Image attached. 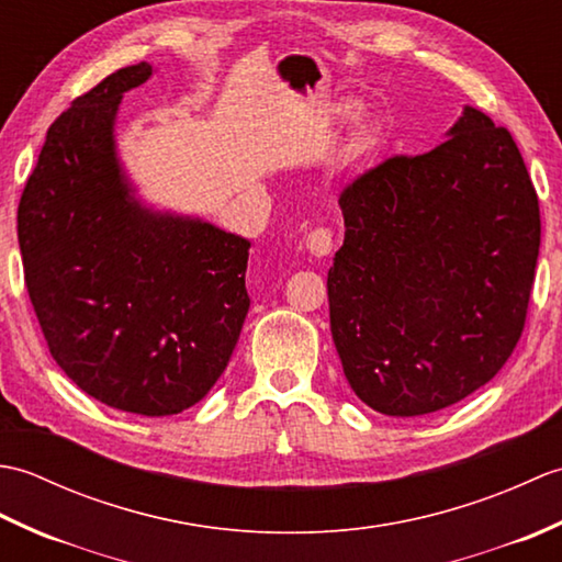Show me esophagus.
I'll return each mask as SVG.
<instances>
[{"mask_svg": "<svg viewBox=\"0 0 562 562\" xmlns=\"http://www.w3.org/2000/svg\"><path fill=\"white\" fill-rule=\"evenodd\" d=\"M306 248L312 256L326 258L333 250V234L328 229H324V226H318V229H314L306 236Z\"/></svg>", "mask_w": 562, "mask_h": 562, "instance_id": "1", "label": "esophagus"}]
</instances>
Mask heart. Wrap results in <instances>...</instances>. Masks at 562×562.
Masks as SVG:
<instances>
[{
    "instance_id": "1",
    "label": "heart",
    "mask_w": 562,
    "mask_h": 562,
    "mask_svg": "<svg viewBox=\"0 0 562 562\" xmlns=\"http://www.w3.org/2000/svg\"><path fill=\"white\" fill-rule=\"evenodd\" d=\"M355 111L357 109L352 103H345L340 109L342 117H352ZM381 145H384V127H381L379 123H367V125L357 130V135H355V154H357V157H372V154H376L381 149Z\"/></svg>"
}]
</instances>
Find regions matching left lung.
Wrapping results in <instances>:
<instances>
[{
    "instance_id": "obj_1",
    "label": "left lung",
    "mask_w": 562,
    "mask_h": 562,
    "mask_svg": "<svg viewBox=\"0 0 562 562\" xmlns=\"http://www.w3.org/2000/svg\"><path fill=\"white\" fill-rule=\"evenodd\" d=\"M340 210L330 333L360 401L413 417L485 386L521 336L541 244L507 130L463 105L441 145L360 176Z\"/></svg>"
}]
</instances>
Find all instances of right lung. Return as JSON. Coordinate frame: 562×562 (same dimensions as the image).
Returning <instances> with one entry per match:
<instances>
[{
  "instance_id": "add662e5",
  "label": "right lung",
  "mask_w": 562,
  "mask_h": 562,
  "mask_svg": "<svg viewBox=\"0 0 562 562\" xmlns=\"http://www.w3.org/2000/svg\"><path fill=\"white\" fill-rule=\"evenodd\" d=\"M151 75L149 63L117 69L50 125L19 202V248L59 369L111 408L161 417L205 398L229 364L250 241L137 195L115 123Z\"/></svg>"
}]
</instances>
